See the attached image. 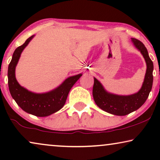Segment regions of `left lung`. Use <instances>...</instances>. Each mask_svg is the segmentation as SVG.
Instances as JSON below:
<instances>
[{
	"instance_id": "left-lung-1",
	"label": "left lung",
	"mask_w": 160,
	"mask_h": 160,
	"mask_svg": "<svg viewBox=\"0 0 160 160\" xmlns=\"http://www.w3.org/2000/svg\"><path fill=\"white\" fill-rule=\"evenodd\" d=\"M133 45L141 52L146 63V72L141 88L138 92L130 95H119L107 92L102 84L94 78L93 98L97 106L111 114L125 116L136 111L143 106L148 97L153 84L154 65L143 43L138 39L131 38Z\"/></svg>"
}]
</instances>
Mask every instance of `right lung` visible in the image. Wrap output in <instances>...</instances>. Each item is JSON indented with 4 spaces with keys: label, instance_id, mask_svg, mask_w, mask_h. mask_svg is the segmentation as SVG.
Segmentation results:
<instances>
[{
    "label": "right lung",
    "instance_id": "add662e5",
    "mask_svg": "<svg viewBox=\"0 0 160 160\" xmlns=\"http://www.w3.org/2000/svg\"><path fill=\"white\" fill-rule=\"evenodd\" d=\"M34 36L35 35L30 36L22 45L15 49L8 68V84L11 95L23 111L43 117L57 112L64 106L70 90L82 73L70 76L57 88L44 93L32 92L22 87L17 81L15 69L22 52Z\"/></svg>",
    "mask_w": 160,
    "mask_h": 160
}]
</instances>
